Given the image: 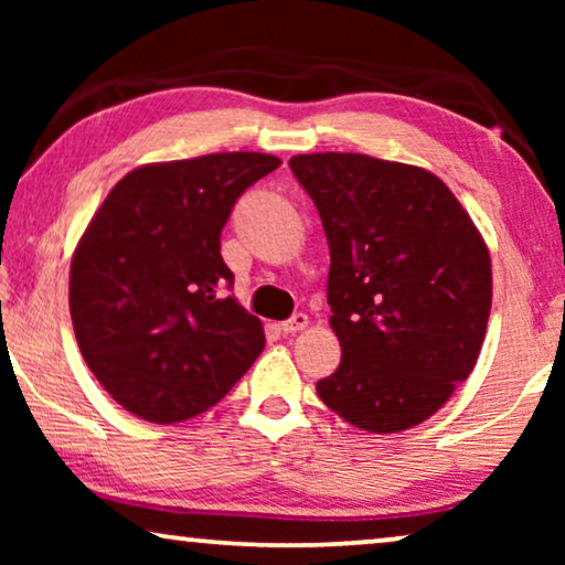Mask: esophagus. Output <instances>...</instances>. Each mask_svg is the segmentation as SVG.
<instances>
[{
	"mask_svg": "<svg viewBox=\"0 0 565 565\" xmlns=\"http://www.w3.org/2000/svg\"><path fill=\"white\" fill-rule=\"evenodd\" d=\"M308 327V316L306 313H292L288 321L280 323L282 334H298V331H303Z\"/></svg>",
	"mask_w": 565,
	"mask_h": 565,
	"instance_id": "esophagus-1",
	"label": "esophagus"
}]
</instances>
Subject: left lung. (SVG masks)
<instances>
[{
	"mask_svg": "<svg viewBox=\"0 0 565 565\" xmlns=\"http://www.w3.org/2000/svg\"><path fill=\"white\" fill-rule=\"evenodd\" d=\"M327 231V298L342 362L316 383L331 412L391 435L429 419L481 352L491 257L450 188L365 153L290 159Z\"/></svg>",
	"mask_w": 565,
	"mask_h": 565,
	"instance_id": "1",
	"label": "left lung"
}]
</instances>
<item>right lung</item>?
<instances>
[{
  "instance_id": "add662e5",
  "label": "right lung",
  "mask_w": 565,
  "mask_h": 565,
  "mask_svg": "<svg viewBox=\"0 0 565 565\" xmlns=\"http://www.w3.org/2000/svg\"><path fill=\"white\" fill-rule=\"evenodd\" d=\"M280 159L234 151L122 177L72 259L68 308L103 388L153 424L218 404L265 350L257 316L228 290L221 231L236 200Z\"/></svg>"
}]
</instances>
